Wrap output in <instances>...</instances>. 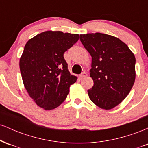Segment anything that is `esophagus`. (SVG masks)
Returning a JSON list of instances; mask_svg holds the SVG:
<instances>
[{"mask_svg": "<svg viewBox=\"0 0 148 148\" xmlns=\"http://www.w3.org/2000/svg\"><path fill=\"white\" fill-rule=\"evenodd\" d=\"M86 76H87V73L83 72L82 74H81V75H80L79 76H80V78H84V77H86Z\"/></svg>", "mask_w": 148, "mask_h": 148, "instance_id": "34e87169", "label": "esophagus"}]
</instances>
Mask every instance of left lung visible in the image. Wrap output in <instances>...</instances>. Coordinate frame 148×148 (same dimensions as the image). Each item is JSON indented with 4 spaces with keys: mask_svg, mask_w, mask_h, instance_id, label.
<instances>
[{
    "mask_svg": "<svg viewBox=\"0 0 148 148\" xmlns=\"http://www.w3.org/2000/svg\"><path fill=\"white\" fill-rule=\"evenodd\" d=\"M92 57L90 76L94 85L88 90L95 104L110 110L120 104L132 90L136 79V58L118 37L101 33L80 35Z\"/></svg>",
    "mask_w": 148,
    "mask_h": 148,
    "instance_id": "1",
    "label": "left lung"
}]
</instances>
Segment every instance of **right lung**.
<instances>
[{"label": "right lung", "instance_id": "add662e5", "mask_svg": "<svg viewBox=\"0 0 148 148\" xmlns=\"http://www.w3.org/2000/svg\"><path fill=\"white\" fill-rule=\"evenodd\" d=\"M79 38V34L47 30L25 44L19 60L22 80L29 96L45 110L60 106L77 80L69 72L63 54Z\"/></svg>", "mask_w": 148, "mask_h": 148}]
</instances>
